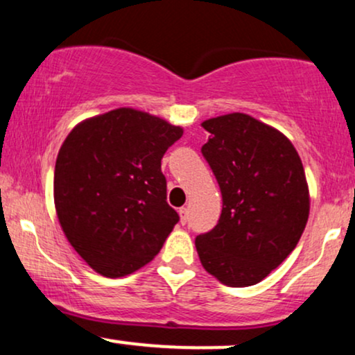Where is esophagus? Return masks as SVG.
Returning <instances> with one entry per match:
<instances>
[{
  "mask_svg": "<svg viewBox=\"0 0 355 355\" xmlns=\"http://www.w3.org/2000/svg\"><path fill=\"white\" fill-rule=\"evenodd\" d=\"M178 214H180V222L187 223V218H189V210H187L185 207H182V209L178 210Z\"/></svg>",
  "mask_w": 355,
  "mask_h": 355,
  "instance_id": "34e87169",
  "label": "esophagus"
}]
</instances>
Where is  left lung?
I'll use <instances>...</instances> for the list:
<instances>
[{
    "label": "left lung",
    "mask_w": 355,
    "mask_h": 355,
    "mask_svg": "<svg viewBox=\"0 0 355 355\" xmlns=\"http://www.w3.org/2000/svg\"><path fill=\"white\" fill-rule=\"evenodd\" d=\"M202 146L222 191V215L195 239L203 268L229 287L259 284L291 255L311 209L299 153L284 133L245 113L202 123Z\"/></svg>",
    "instance_id": "1"
}]
</instances>
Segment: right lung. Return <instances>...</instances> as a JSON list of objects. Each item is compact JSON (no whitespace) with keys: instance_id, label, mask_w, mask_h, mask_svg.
I'll return each instance as SVG.
<instances>
[{"instance_id":"right-lung-1","label":"right lung","mask_w":355,"mask_h":355,"mask_svg":"<svg viewBox=\"0 0 355 355\" xmlns=\"http://www.w3.org/2000/svg\"><path fill=\"white\" fill-rule=\"evenodd\" d=\"M182 126L133 108L88 118L71 130L55 165V207L68 242L98 274L141 268L178 222L166 203L162 158Z\"/></svg>"}]
</instances>
